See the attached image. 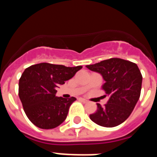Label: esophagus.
<instances>
[{
  "label": "esophagus",
  "instance_id": "obj_1",
  "mask_svg": "<svg viewBox=\"0 0 157 157\" xmlns=\"http://www.w3.org/2000/svg\"><path fill=\"white\" fill-rule=\"evenodd\" d=\"M79 100L81 101H82L83 103H87V101H88L86 99H85V98H79Z\"/></svg>",
  "mask_w": 157,
  "mask_h": 157
}]
</instances>
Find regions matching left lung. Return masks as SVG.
Here are the masks:
<instances>
[{"label":"left lung","mask_w":157,"mask_h":157,"mask_svg":"<svg viewBox=\"0 0 157 157\" xmlns=\"http://www.w3.org/2000/svg\"><path fill=\"white\" fill-rule=\"evenodd\" d=\"M86 67L102 75L105 81L102 89L109 97L104 107L97 104L98 110L90 115V120L101 127L120 125L130 116L140 98L142 75L138 65L120 58H111Z\"/></svg>","instance_id":"8db88e82"}]
</instances>
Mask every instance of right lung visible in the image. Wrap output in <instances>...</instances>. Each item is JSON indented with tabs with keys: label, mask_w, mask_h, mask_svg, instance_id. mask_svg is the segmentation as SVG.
<instances>
[{
	"label": "right lung",
	"mask_w": 157,
	"mask_h": 157,
	"mask_svg": "<svg viewBox=\"0 0 157 157\" xmlns=\"http://www.w3.org/2000/svg\"><path fill=\"white\" fill-rule=\"evenodd\" d=\"M82 67L41 63L25 69L19 78V97L33 124L41 129H52L66 120L69 108L76 98L56 97V88Z\"/></svg>",
	"instance_id": "add662e5"
}]
</instances>
